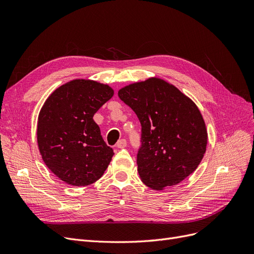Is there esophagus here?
I'll return each mask as SVG.
<instances>
[{
  "label": "esophagus",
  "mask_w": 254,
  "mask_h": 254,
  "mask_svg": "<svg viewBox=\"0 0 254 254\" xmlns=\"http://www.w3.org/2000/svg\"><path fill=\"white\" fill-rule=\"evenodd\" d=\"M127 146V141L125 139H122L117 143V147L119 148H125Z\"/></svg>",
  "instance_id": "34e87169"
}]
</instances>
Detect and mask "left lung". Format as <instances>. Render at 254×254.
<instances>
[{
    "instance_id": "obj_1",
    "label": "left lung",
    "mask_w": 254,
    "mask_h": 254,
    "mask_svg": "<svg viewBox=\"0 0 254 254\" xmlns=\"http://www.w3.org/2000/svg\"><path fill=\"white\" fill-rule=\"evenodd\" d=\"M119 96L141 123L136 163L145 186L163 190L196 171L206 149L207 130L189 96L159 77L127 84L119 90Z\"/></svg>"
}]
</instances>
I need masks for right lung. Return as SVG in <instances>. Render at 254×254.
<instances>
[{"mask_svg":"<svg viewBox=\"0 0 254 254\" xmlns=\"http://www.w3.org/2000/svg\"><path fill=\"white\" fill-rule=\"evenodd\" d=\"M114 95L109 84L77 78L57 88L38 115L37 142L43 162L60 180L86 187L104 175L114 152L93 117Z\"/></svg>","mask_w":254,"mask_h":254,"instance_id":"right-lung-1","label":"right lung"}]
</instances>
